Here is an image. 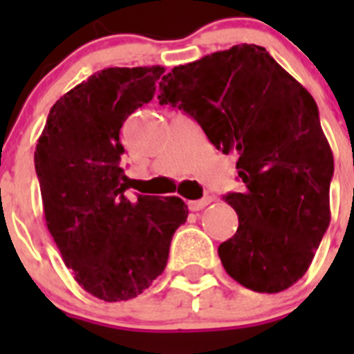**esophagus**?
Segmentation results:
<instances>
[{"label": "esophagus", "mask_w": 354, "mask_h": 354, "mask_svg": "<svg viewBox=\"0 0 354 354\" xmlns=\"http://www.w3.org/2000/svg\"><path fill=\"white\" fill-rule=\"evenodd\" d=\"M212 202V198H202V200H193V202H187V207H189V211H200V209L207 207L209 204Z\"/></svg>", "instance_id": "obj_1"}]
</instances>
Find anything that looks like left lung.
<instances>
[{"instance_id": "obj_1", "label": "left lung", "mask_w": 354, "mask_h": 354, "mask_svg": "<svg viewBox=\"0 0 354 354\" xmlns=\"http://www.w3.org/2000/svg\"><path fill=\"white\" fill-rule=\"evenodd\" d=\"M159 104L195 118L223 154H237L241 193L225 202L239 218L218 248L246 289L280 292L310 268L330 225L333 152L308 90L255 44H239L174 67Z\"/></svg>"}]
</instances>
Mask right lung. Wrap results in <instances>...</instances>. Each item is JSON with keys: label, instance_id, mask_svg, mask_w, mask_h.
I'll list each match as a JSON object with an SVG mask.
<instances>
[{"label": "right lung", "instance_id": "right-lung-1", "mask_svg": "<svg viewBox=\"0 0 354 354\" xmlns=\"http://www.w3.org/2000/svg\"><path fill=\"white\" fill-rule=\"evenodd\" d=\"M165 67H109L51 108L35 149L44 216L62 259L86 292L136 298L165 271L187 218L179 196H126L122 124L152 101Z\"/></svg>", "mask_w": 354, "mask_h": 354}]
</instances>
